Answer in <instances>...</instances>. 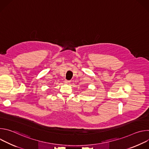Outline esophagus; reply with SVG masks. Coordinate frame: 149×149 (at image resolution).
<instances>
[{"mask_svg":"<svg viewBox=\"0 0 149 149\" xmlns=\"http://www.w3.org/2000/svg\"><path fill=\"white\" fill-rule=\"evenodd\" d=\"M70 82V81H67V80H65V84H68Z\"/></svg>","mask_w":149,"mask_h":149,"instance_id":"34e87169","label":"esophagus"}]
</instances>
